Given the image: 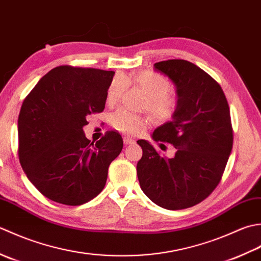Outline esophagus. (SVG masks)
<instances>
[{
  "label": "esophagus",
  "mask_w": 261,
  "mask_h": 261,
  "mask_svg": "<svg viewBox=\"0 0 261 261\" xmlns=\"http://www.w3.org/2000/svg\"><path fill=\"white\" fill-rule=\"evenodd\" d=\"M133 143H134V140H132V138H128V137H124L125 145H129V144H133Z\"/></svg>",
  "instance_id": "esophagus-1"
}]
</instances>
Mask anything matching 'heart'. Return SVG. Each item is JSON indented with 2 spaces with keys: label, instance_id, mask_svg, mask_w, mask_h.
I'll return each mask as SVG.
<instances>
[{
  "label": "heart",
  "instance_id": "heart-1",
  "mask_svg": "<svg viewBox=\"0 0 261 261\" xmlns=\"http://www.w3.org/2000/svg\"><path fill=\"white\" fill-rule=\"evenodd\" d=\"M128 83H134L144 90L147 94L144 107L154 118L166 120L174 114L177 109V101L170 94L171 83L166 76L151 71L142 72L133 79L123 75L115 76L106 92L107 103L115 105L119 101ZM110 124L124 134L136 135L146 128L147 120L141 115L120 108L110 116Z\"/></svg>",
  "mask_w": 261,
  "mask_h": 261
}]
</instances>
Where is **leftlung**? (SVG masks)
Instances as JSON below:
<instances>
[{
    "label": "left lung",
    "mask_w": 261,
    "mask_h": 261,
    "mask_svg": "<svg viewBox=\"0 0 261 261\" xmlns=\"http://www.w3.org/2000/svg\"><path fill=\"white\" fill-rule=\"evenodd\" d=\"M175 87L177 109L172 120L154 129L155 142L175 148L162 156L145 140L137 141L143 155L137 162L140 186L154 204L166 210L197 205L216 188L233 145L230 108L220 84L185 60L154 64Z\"/></svg>",
    "instance_id": "obj_1"
}]
</instances>
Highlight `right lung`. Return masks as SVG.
Returning <instances> with one entry per match:
<instances>
[{
  "instance_id": "1",
  "label": "right lung",
  "mask_w": 261,
  "mask_h": 261,
  "mask_svg": "<svg viewBox=\"0 0 261 261\" xmlns=\"http://www.w3.org/2000/svg\"><path fill=\"white\" fill-rule=\"evenodd\" d=\"M114 75V71L57 66L24 99L18 119L19 160L30 182L50 200L77 206L102 191L123 138L107 132L94 143L83 127L88 115L105 109Z\"/></svg>"
}]
</instances>
